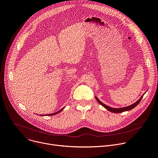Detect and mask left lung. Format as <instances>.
<instances>
[{
	"label": "left lung",
	"instance_id": "left-lung-1",
	"mask_svg": "<svg viewBox=\"0 0 158 158\" xmlns=\"http://www.w3.org/2000/svg\"><path fill=\"white\" fill-rule=\"evenodd\" d=\"M144 94L139 98V99L138 100H137L135 103H133L132 105H131V106H127V107H122V108H118V109H115V108H112V107H109L107 106H106V105H105L103 103H102L97 97H95V99L97 100V101L101 105V106H102L103 107L106 108L107 110H108L109 111L111 112H113V113H122V112H125V111H129L133 109H134L136 106H137L139 104V103L140 102V101L141 100Z\"/></svg>",
	"mask_w": 158,
	"mask_h": 158
}]
</instances>
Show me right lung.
I'll list each match as a JSON object with an SVG mask.
<instances>
[{
	"label": "right lung",
	"mask_w": 158,
	"mask_h": 158,
	"mask_svg": "<svg viewBox=\"0 0 158 158\" xmlns=\"http://www.w3.org/2000/svg\"><path fill=\"white\" fill-rule=\"evenodd\" d=\"M64 109V108H63L62 109H61V110H60L59 111H58V112H55V113H53V114H48V115H40V116H51V115H56V114H58V113H60V112H61L63 109Z\"/></svg>",
	"instance_id": "add662e5"
}]
</instances>
